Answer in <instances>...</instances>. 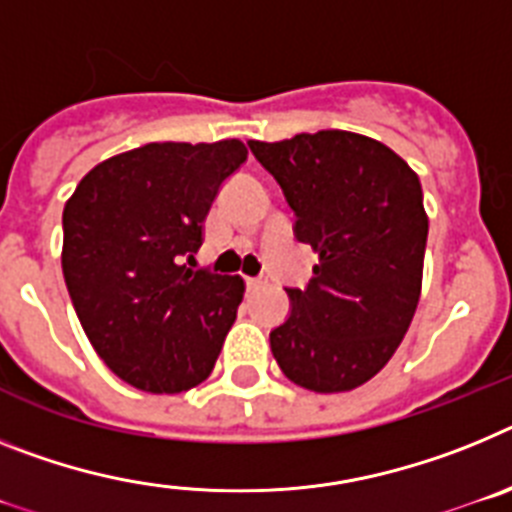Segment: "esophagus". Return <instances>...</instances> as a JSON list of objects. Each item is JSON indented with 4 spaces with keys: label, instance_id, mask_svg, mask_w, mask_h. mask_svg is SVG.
<instances>
[{
    "label": "esophagus",
    "instance_id": "esophagus-1",
    "mask_svg": "<svg viewBox=\"0 0 512 512\" xmlns=\"http://www.w3.org/2000/svg\"><path fill=\"white\" fill-rule=\"evenodd\" d=\"M262 286H268V278H265V275H255V278H247V288H250V291H257V288H262Z\"/></svg>",
    "mask_w": 512,
    "mask_h": 512
}]
</instances>
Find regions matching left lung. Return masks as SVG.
<instances>
[{"instance_id":"1","label":"left lung","mask_w":512,"mask_h":512,"mask_svg":"<svg viewBox=\"0 0 512 512\" xmlns=\"http://www.w3.org/2000/svg\"><path fill=\"white\" fill-rule=\"evenodd\" d=\"M291 206L293 234L319 255L291 314L270 332L286 379L319 394L366 384L415 317L428 242L422 188L389 146L350 131L250 141Z\"/></svg>"}]
</instances>
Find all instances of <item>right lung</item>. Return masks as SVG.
<instances>
[{
    "instance_id": "1",
    "label": "right lung",
    "mask_w": 512,
    "mask_h": 512,
    "mask_svg": "<svg viewBox=\"0 0 512 512\" xmlns=\"http://www.w3.org/2000/svg\"><path fill=\"white\" fill-rule=\"evenodd\" d=\"M242 141L146 144L100 162L64 206L61 268L105 366L151 394L208 379L244 296L239 275L188 268Z\"/></svg>"
}]
</instances>
